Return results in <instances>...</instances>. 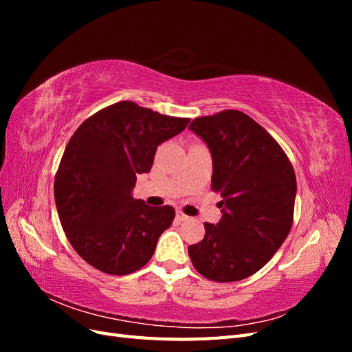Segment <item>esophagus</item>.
Masks as SVG:
<instances>
[{
  "label": "esophagus",
  "mask_w": 352,
  "mask_h": 352,
  "mask_svg": "<svg viewBox=\"0 0 352 352\" xmlns=\"http://www.w3.org/2000/svg\"><path fill=\"white\" fill-rule=\"evenodd\" d=\"M176 220L177 221H186V220H189V217L186 214H184L182 211H176Z\"/></svg>",
  "instance_id": "esophagus-1"
}]
</instances>
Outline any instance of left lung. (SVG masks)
Segmentation results:
<instances>
[{
    "label": "left lung",
    "mask_w": 352,
    "mask_h": 352,
    "mask_svg": "<svg viewBox=\"0 0 352 352\" xmlns=\"http://www.w3.org/2000/svg\"><path fill=\"white\" fill-rule=\"evenodd\" d=\"M189 129L210 148L211 189L223 198V216L217 225L204 223V238L188 254L206 279L242 280L270 261L292 228L294 167L274 138L242 111L197 117Z\"/></svg>",
    "instance_id": "1"
}]
</instances>
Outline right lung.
<instances>
[{"mask_svg":"<svg viewBox=\"0 0 352 352\" xmlns=\"http://www.w3.org/2000/svg\"><path fill=\"white\" fill-rule=\"evenodd\" d=\"M188 123L120 101L88 117L70 138L56 173V206L70 245L92 267L124 276L151 260L175 208L146 206L132 189L136 176L151 170L157 146Z\"/></svg>","mask_w":352,"mask_h":352,"instance_id":"1","label":"right lung"}]
</instances>
